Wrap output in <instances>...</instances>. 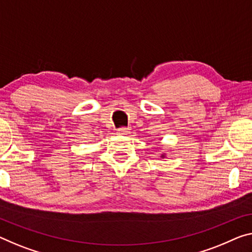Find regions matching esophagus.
<instances>
[{
	"instance_id": "obj_1",
	"label": "esophagus",
	"mask_w": 252,
	"mask_h": 252,
	"mask_svg": "<svg viewBox=\"0 0 252 252\" xmlns=\"http://www.w3.org/2000/svg\"><path fill=\"white\" fill-rule=\"evenodd\" d=\"M117 133L119 135H127L130 133V129L128 128V127H121V128L117 129Z\"/></svg>"
}]
</instances>
